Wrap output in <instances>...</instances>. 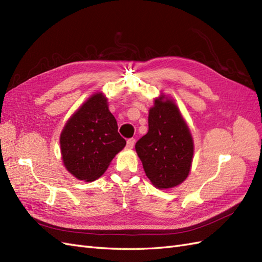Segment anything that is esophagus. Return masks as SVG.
Segmentation results:
<instances>
[{
  "instance_id": "1",
  "label": "esophagus",
  "mask_w": 262,
  "mask_h": 262,
  "mask_svg": "<svg viewBox=\"0 0 262 262\" xmlns=\"http://www.w3.org/2000/svg\"><path fill=\"white\" fill-rule=\"evenodd\" d=\"M135 142H136V140L134 139V138H129V139H127V144H126V147H127V148L132 149L133 147H134V145H135Z\"/></svg>"
}]
</instances>
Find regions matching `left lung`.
Returning <instances> with one entry per match:
<instances>
[{
    "instance_id": "left-lung-1",
    "label": "left lung",
    "mask_w": 262,
    "mask_h": 262,
    "mask_svg": "<svg viewBox=\"0 0 262 262\" xmlns=\"http://www.w3.org/2000/svg\"><path fill=\"white\" fill-rule=\"evenodd\" d=\"M163 97L156 99L149 110L148 133L135 148L151 184L167 189L182 184L188 176L193 142L176 104Z\"/></svg>"
}]
</instances>
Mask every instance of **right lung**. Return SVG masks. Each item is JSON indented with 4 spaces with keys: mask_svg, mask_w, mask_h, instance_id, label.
I'll return each instance as SVG.
<instances>
[{
    "mask_svg": "<svg viewBox=\"0 0 262 262\" xmlns=\"http://www.w3.org/2000/svg\"><path fill=\"white\" fill-rule=\"evenodd\" d=\"M103 94H95L79 107L61 134L62 158L73 176L93 182L105 172L126 140Z\"/></svg>",
    "mask_w": 262,
    "mask_h": 262,
    "instance_id": "obj_1",
    "label": "right lung"
}]
</instances>
